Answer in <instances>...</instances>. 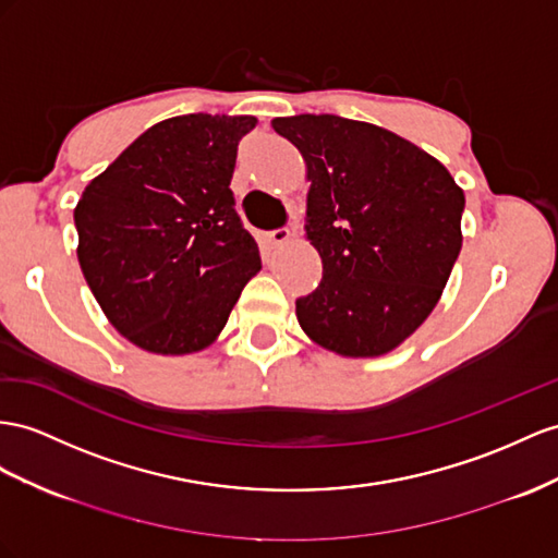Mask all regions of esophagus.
I'll return each mask as SVG.
<instances>
[{"label":"esophagus","mask_w":558,"mask_h":558,"mask_svg":"<svg viewBox=\"0 0 558 558\" xmlns=\"http://www.w3.org/2000/svg\"><path fill=\"white\" fill-rule=\"evenodd\" d=\"M292 238V233L288 231V228H278V231H270L264 235V242L268 250H276V247H282L284 242H288Z\"/></svg>","instance_id":"obj_1"}]
</instances>
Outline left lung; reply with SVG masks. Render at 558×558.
<instances>
[{
	"mask_svg": "<svg viewBox=\"0 0 558 558\" xmlns=\"http://www.w3.org/2000/svg\"><path fill=\"white\" fill-rule=\"evenodd\" d=\"M306 162V238L323 280L296 299L318 347L375 359L434 311L462 250L464 191L436 157L377 124L337 116L276 118Z\"/></svg>",
	"mask_w": 558,
	"mask_h": 558,
	"instance_id": "1",
	"label": "left lung"
}]
</instances>
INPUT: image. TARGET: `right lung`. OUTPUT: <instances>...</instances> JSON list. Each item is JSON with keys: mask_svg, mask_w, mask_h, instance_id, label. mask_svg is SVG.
Wrapping results in <instances>:
<instances>
[{"mask_svg": "<svg viewBox=\"0 0 558 558\" xmlns=\"http://www.w3.org/2000/svg\"><path fill=\"white\" fill-rule=\"evenodd\" d=\"M252 116H179L153 124L75 207L84 280L138 349H207L262 270L235 211L231 179Z\"/></svg>", "mask_w": 558, "mask_h": 558, "instance_id": "add662e5", "label": "right lung"}]
</instances>
